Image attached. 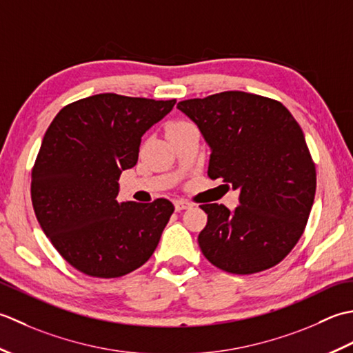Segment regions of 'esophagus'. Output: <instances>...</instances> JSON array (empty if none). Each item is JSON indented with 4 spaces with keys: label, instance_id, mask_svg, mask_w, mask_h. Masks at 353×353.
<instances>
[{
    "label": "esophagus",
    "instance_id": "obj_1",
    "mask_svg": "<svg viewBox=\"0 0 353 353\" xmlns=\"http://www.w3.org/2000/svg\"><path fill=\"white\" fill-rule=\"evenodd\" d=\"M174 205L176 212H181V210H185V208H189L192 204L187 203V201H175Z\"/></svg>",
    "mask_w": 353,
    "mask_h": 353
}]
</instances>
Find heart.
Instances as JSON below:
<instances>
[{
	"mask_svg": "<svg viewBox=\"0 0 353 353\" xmlns=\"http://www.w3.org/2000/svg\"><path fill=\"white\" fill-rule=\"evenodd\" d=\"M187 125H190L189 121H183V120H178V121H174V123H170L169 128H168V132H172L175 131V129H179V128H184Z\"/></svg>",
	"mask_w": 353,
	"mask_h": 353,
	"instance_id": "heart-1",
	"label": "heart"
}]
</instances>
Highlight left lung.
<instances>
[{
    "mask_svg": "<svg viewBox=\"0 0 353 353\" xmlns=\"http://www.w3.org/2000/svg\"><path fill=\"white\" fill-rule=\"evenodd\" d=\"M212 149L207 175L239 190V205L203 204L199 248L214 267L254 274L290 254L315 196V164L303 131L274 99L224 91L179 102Z\"/></svg>",
    "mask_w": 353,
    "mask_h": 353,
    "instance_id": "obj_1",
    "label": "left lung"
}]
</instances>
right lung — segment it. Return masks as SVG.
I'll use <instances>...</instances> for the list:
<instances>
[{"mask_svg": "<svg viewBox=\"0 0 353 353\" xmlns=\"http://www.w3.org/2000/svg\"><path fill=\"white\" fill-rule=\"evenodd\" d=\"M175 102L103 92L63 106L48 126L32 169V204L77 271L121 277L154 254L174 204L119 203V178L137 164L143 134Z\"/></svg>", "mask_w": 353, "mask_h": 353, "instance_id": "add662e5", "label": "right lung"}]
</instances>
